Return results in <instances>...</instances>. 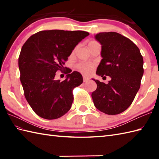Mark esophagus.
<instances>
[{"mask_svg":"<svg viewBox=\"0 0 159 159\" xmlns=\"http://www.w3.org/2000/svg\"><path fill=\"white\" fill-rule=\"evenodd\" d=\"M89 80V77H87V76H83V82H87L88 80Z\"/></svg>","mask_w":159,"mask_h":159,"instance_id":"34e87169","label":"esophagus"}]
</instances>
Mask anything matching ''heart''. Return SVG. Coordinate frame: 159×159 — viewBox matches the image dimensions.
Masks as SVG:
<instances>
[{
	"label": "heart",
	"mask_w": 159,
	"mask_h": 159,
	"mask_svg": "<svg viewBox=\"0 0 159 159\" xmlns=\"http://www.w3.org/2000/svg\"><path fill=\"white\" fill-rule=\"evenodd\" d=\"M95 42H96V41H91L89 43V44H92V43H93ZM76 67L77 70H79L80 72H81L83 74H85V75H87V74H89L92 73V70L94 67V65L92 63L82 62V63H77Z\"/></svg>",
	"instance_id": "1"
}]
</instances>
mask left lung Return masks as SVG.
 <instances>
[{
	"mask_svg": "<svg viewBox=\"0 0 159 159\" xmlns=\"http://www.w3.org/2000/svg\"><path fill=\"white\" fill-rule=\"evenodd\" d=\"M95 38L102 45V57L96 74L111 80L105 84L93 79L97 84L92 93L93 104L101 112L120 114L130 106L140 88L143 57L139 48L120 33H100Z\"/></svg>",
	"mask_w": 159,
	"mask_h": 159,
	"instance_id": "left-lung-1",
	"label": "left lung"
}]
</instances>
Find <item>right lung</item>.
<instances>
[{"mask_svg": "<svg viewBox=\"0 0 159 159\" xmlns=\"http://www.w3.org/2000/svg\"><path fill=\"white\" fill-rule=\"evenodd\" d=\"M89 34L83 31H41L24 43L18 58L20 79L26 100L39 117L55 120L70 109L72 91L83 83V76L76 71L69 74V68L63 81L55 76L57 71L64 68L75 46Z\"/></svg>", "mask_w": 159, "mask_h": 159, "instance_id": "add662e5", "label": "right lung"}]
</instances>
